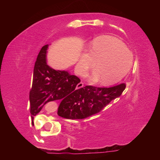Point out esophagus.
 Listing matches in <instances>:
<instances>
[{
    "label": "esophagus",
    "instance_id": "esophagus-1",
    "mask_svg": "<svg viewBox=\"0 0 160 160\" xmlns=\"http://www.w3.org/2000/svg\"><path fill=\"white\" fill-rule=\"evenodd\" d=\"M83 87V83L82 82H80V83H78V85H77V89H80V88Z\"/></svg>",
    "mask_w": 160,
    "mask_h": 160
}]
</instances>
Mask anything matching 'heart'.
Here are the masks:
<instances>
[{
  "instance_id": "obj_1",
  "label": "heart",
  "mask_w": 160,
  "mask_h": 160,
  "mask_svg": "<svg viewBox=\"0 0 160 160\" xmlns=\"http://www.w3.org/2000/svg\"><path fill=\"white\" fill-rule=\"evenodd\" d=\"M132 62V55L121 40L114 37L104 36L92 42L90 52L82 53L77 70L83 76L97 62V69L89 77V80L97 82L102 80L104 85H112L128 74Z\"/></svg>"
}]
</instances>
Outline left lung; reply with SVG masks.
<instances>
[{
    "mask_svg": "<svg viewBox=\"0 0 160 160\" xmlns=\"http://www.w3.org/2000/svg\"><path fill=\"white\" fill-rule=\"evenodd\" d=\"M125 89V83L109 88L86 86L62 101L57 113L70 120L85 119L100 112L111 101L120 97Z\"/></svg>",
    "mask_w": 160,
    "mask_h": 160,
    "instance_id": "1",
    "label": "left lung"
}]
</instances>
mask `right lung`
I'll return each mask as SVG.
<instances>
[{"label":"right lung","instance_id":"right-lung-1","mask_svg":"<svg viewBox=\"0 0 160 160\" xmlns=\"http://www.w3.org/2000/svg\"><path fill=\"white\" fill-rule=\"evenodd\" d=\"M49 45L40 49L33 73L32 89L29 93L31 114L33 118L49 102L62 100L72 96L78 89L80 80L67 71L55 70L47 65V53Z\"/></svg>","mask_w":160,"mask_h":160}]
</instances>
